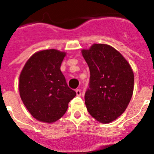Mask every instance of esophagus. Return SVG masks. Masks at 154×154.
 <instances>
[{
  "mask_svg": "<svg viewBox=\"0 0 154 154\" xmlns=\"http://www.w3.org/2000/svg\"><path fill=\"white\" fill-rule=\"evenodd\" d=\"M75 92H76V95H77V96H81V90H80V89H76Z\"/></svg>",
  "mask_w": 154,
  "mask_h": 154,
  "instance_id": "esophagus-1",
  "label": "esophagus"
}]
</instances>
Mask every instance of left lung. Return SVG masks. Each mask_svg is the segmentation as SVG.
Returning <instances> with one entry per match:
<instances>
[{"label":"left lung","instance_id":"8db88e82","mask_svg":"<svg viewBox=\"0 0 154 154\" xmlns=\"http://www.w3.org/2000/svg\"><path fill=\"white\" fill-rule=\"evenodd\" d=\"M82 54L90 71L85 94L87 110L100 123H111L130 103L134 85L133 70L124 57L108 45L94 44Z\"/></svg>","mask_w":154,"mask_h":154}]
</instances>
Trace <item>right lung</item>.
<instances>
[{"mask_svg":"<svg viewBox=\"0 0 154 154\" xmlns=\"http://www.w3.org/2000/svg\"><path fill=\"white\" fill-rule=\"evenodd\" d=\"M65 55L55 49L38 51L25 63L20 75L21 100L31 116L41 122L54 123L60 119L76 96L61 72Z\"/></svg>","mask_w":154,"mask_h":154,"instance_id":"add662e5","label":"right lung"}]
</instances>
